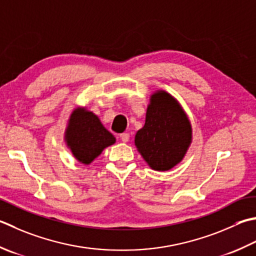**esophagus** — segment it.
Listing matches in <instances>:
<instances>
[{
  "label": "esophagus",
  "instance_id": "obj_1",
  "mask_svg": "<svg viewBox=\"0 0 256 256\" xmlns=\"http://www.w3.org/2000/svg\"><path fill=\"white\" fill-rule=\"evenodd\" d=\"M120 138H121L122 142H128L130 135H128V133H122L121 135H120Z\"/></svg>",
  "mask_w": 256,
  "mask_h": 256
}]
</instances>
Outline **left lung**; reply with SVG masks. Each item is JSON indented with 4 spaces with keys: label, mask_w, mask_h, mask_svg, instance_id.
<instances>
[{
    "label": "left lung",
    "mask_w": 256,
    "mask_h": 256,
    "mask_svg": "<svg viewBox=\"0 0 256 256\" xmlns=\"http://www.w3.org/2000/svg\"><path fill=\"white\" fill-rule=\"evenodd\" d=\"M191 142V122L181 105L168 92H155L144 126L135 135V146L145 162L155 171H168L182 161Z\"/></svg>",
    "instance_id": "8db88e82"
}]
</instances>
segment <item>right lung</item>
<instances>
[{"mask_svg":"<svg viewBox=\"0 0 256 256\" xmlns=\"http://www.w3.org/2000/svg\"><path fill=\"white\" fill-rule=\"evenodd\" d=\"M65 142L74 158L82 164H90L102 153L105 148L115 143L100 118L85 108H78L68 118L65 130Z\"/></svg>","mask_w":256,"mask_h":256,"instance_id":"1","label":"right lung"}]
</instances>
